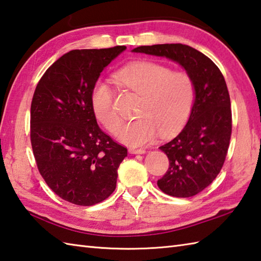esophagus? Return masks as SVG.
<instances>
[{"label": "esophagus", "instance_id": "obj_1", "mask_svg": "<svg viewBox=\"0 0 261 261\" xmlns=\"http://www.w3.org/2000/svg\"><path fill=\"white\" fill-rule=\"evenodd\" d=\"M128 152L130 154H144L145 150L144 148H129Z\"/></svg>", "mask_w": 261, "mask_h": 261}]
</instances>
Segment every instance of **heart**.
Masks as SVG:
<instances>
[{"instance_id":"obj_1","label":"heart","mask_w":261,"mask_h":261,"mask_svg":"<svg viewBox=\"0 0 261 261\" xmlns=\"http://www.w3.org/2000/svg\"><path fill=\"white\" fill-rule=\"evenodd\" d=\"M121 87L142 97L137 111L140 118L126 124L118 133L119 142L137 147L152 142L159 133L172 136L182 128L195 100L191 77L184 72L152 62L133 63L115 75ZM95 118L110 133H116L121 119L114 107V92L105 81L95 82L90 94Z\"/></svg>"}]
</instances>
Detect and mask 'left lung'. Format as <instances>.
<instances>
[{
  "instance_id": "obj_1",
  "label": "left lung",
  "mask_w": 261,
  "mask_h": 261,
  "mask_svg": "<svg viewBox=\"0 0 261 261\" xmlns=\"http://www.w3.org/2000/svg\"><path fill=\"white\" fill-rule=\"evenodd\" d=\"M132 51L166 57L178 63L193 80L195 100L187 124L160 146L170 166L158 186L173 197L197 195L220 173L230 145L232 113L224 76L212 60L187 45L140 46Z\"/></svg>"
}]
</instances>
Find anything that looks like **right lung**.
Instances as JSON below:
<instances>
[{
	"instance_id": "1",
	"label": "right lung",
	"mask_w": 261,
	"mask_h": 261,
	"mask_svg": "<svg viewBox=\"0 0 261 261\" xmlns=\"http://www.w3.org/2000/svg\"><path fill=\"white\" fill-rule=\"evenodd\" d=\"M126 46L74 49L41 76L30 109V138L41 177L60 197L91 206L114 193L127 148L100 129L90 94Z\"/></svg>"
}]
</instances>
